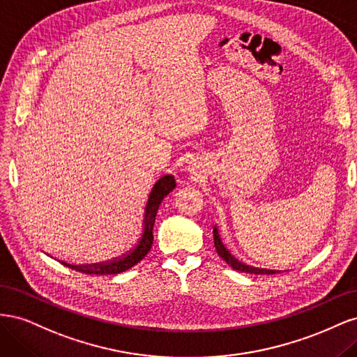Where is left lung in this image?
<instances>
[{
  "mask_svg": "<svg viewBox=\"0 0 357 357\" xmlns=\"http://www.w3.org/2000/svg\"><path fill=\"white\" fill-rule=\"evenodd\" d=\"M213 234H214V247L215 250H218V255L223 259V261L228 264L232 269H235V271H240V273H248V274H273L275 271H273V269H262V268H255V266H250V265H245L243 262H240L238 259H236L235 256H232L229 253L228 248H226L220 240L219 236V232H218V228H213Z\"/></svg>",
  "mask_w": 357,
  "mask_h": 357,
  "instance_id": "1",
  "label": "left lung"
}]
</instances>
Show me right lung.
Returning <instances> with one entry per match:
<instances>
[{"label":"right lung","mask_w":357,"mask_h":357,"mask_svg":"<svg viewBox=\"0 0 357 357\" xmlns=\"http://www.w3.org/2000/svg\"><path fill=\"white\" fill-rule=\"evenodd\" d=\"M176 189V180L174 176H164L160 177L150 192L149 201L146 204L144 210V219H143V229L139 234L137 243L129 248L123 255L113 257L112 261L98 262V264H89V265H70L62 262L75 271L88 274V275H105V274H119L123 273L126 269L132 268L139 261H143L144 256L150 252L153 244V225L156 219V213L159 210V205L169 192Z\"/></svg>","instance_id":"right-lung-1"}]
</instances>
